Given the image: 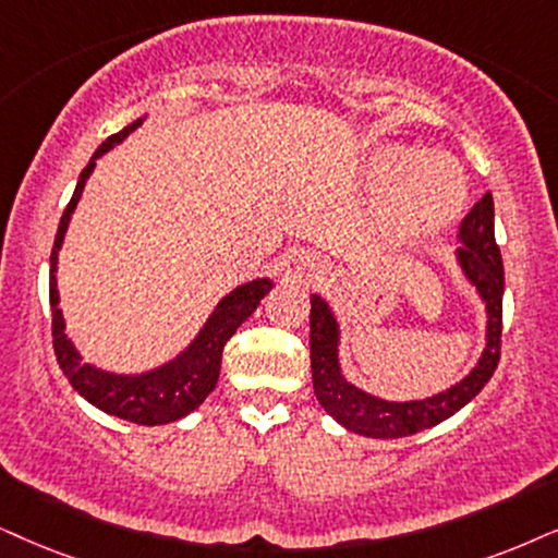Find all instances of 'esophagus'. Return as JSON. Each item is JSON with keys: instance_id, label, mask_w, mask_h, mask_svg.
Returning <instances> with one entry per match:
<instances>
[{"instance_id": "obj_1", "label": "esophagus", "mask_w": 558, "mask_h": 558, "mask_svg": "<svg viewBox=\"0 0 558 558\" xmlns=\"http://www.w3.org/2000/svg\"><path fill=\"white\" fill-rule=\"evenodd\" d=\"M301 265L306 267V270L312 272L316 280H324V275H327V272H324V263H322L319 257H314V255H306V257H301Z\"/></svg>"}]
</instances>
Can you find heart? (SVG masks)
<instances>
[{
    "label": "heart",
    "instance_id": "heart-1",
    "mask_svg": "<svg viewBox=\"0 0 558 558\" xmlns=\"http://www.w3.org/2000/svg\"><path fill=\"white\" fill-rule=\"evenodd\" d=\"M368 169L376 185H389L384 223L399 242L442 234L466 206V174L448 154L389 144L371 154Z\"/></svg>",
    "mask_w": 558,
    "mask_h": 558
}]
</instances>
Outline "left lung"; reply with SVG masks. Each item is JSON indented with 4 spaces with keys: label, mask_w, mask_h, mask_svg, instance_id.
<instances>
[{
    "label": "left lung",
    "mask_w": 558,
    "mask_h": 558,
    "mask_svg": "<svg viewBox=\"0 0 558 558\" xmlns=\"http://www.w3.org/2000/svg\"><path fill=\"white\" fill-rule=\"evenodd\" d=\"M456 263L466 280L476 288L486 308V344L482 357L450 389L414 401H386L352 386L340 368V322L322 295H312V378L319 404L350 433L365 437H407L440 425L466 407L486 380L495 376L502 340V293L505 267L495 242V201L486 193L458 231Z\"/></svg>",
    "instance_id": "obj_1"
}]
</instances>
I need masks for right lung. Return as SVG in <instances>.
Here are the masks:
<instances>
[{
	"label": "right lung",
	"mask_w": 558,
	"mask_h": 558,
	"mask_svg": "<svg viewBox=\"0 0 558 558\" xmlns=\"http://www.w3.org/2000/svg\"><path fill=\"white\" fill-rule=\"evenodd\" d=\"M146 118V116H144ZM144 118H136L123 131L112 133L108 141L97 146L92 154L89 165L82 169L80 180H76V190L63 208L59 231H56V242L51 252V275H48V299H51V327H53V350L56 361H59L63 376L80 391L89 404H95L102 412L121 417L136 425H167V422H178L187 417L193 409H197L206 401L210 391L216 389L218 373H221V352L223 344L231 340V335L242 327V324L255 314L259 301L270 293L272 280L257 278L250 283L236 286L234 291L223 295L208 316L203 329L197 331L195 340L180 352L178 357L151 368L146 373H133V376H123V373H110L102 368H95L92 363H84L80 350L66 337V324H63V314L59 308V288H56V267H59V250L66 236L69 221L80 203L84 182L89 180L92 169H95L97 159L108 154L112 146L138 129Z\"/></svg>",
	"instance_id": "1"
}]
</instances>
